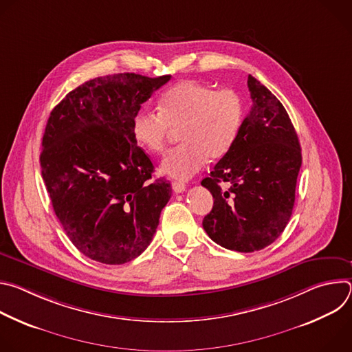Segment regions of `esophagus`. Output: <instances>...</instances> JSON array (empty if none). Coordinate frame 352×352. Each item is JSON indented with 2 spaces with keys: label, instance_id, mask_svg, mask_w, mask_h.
Returning a JSON list of instances; mask_svg holds the SVG:
<instances>
[{
  "label": "esophagus",
  "instance_id": "1",
  "mask_svg": "<svg viewBox=\"0 0 352 352\" xmlns=\"http://www.w3.org/2000/svg\"><path fill=\"white\" fill-rule=\"evenodd\" d=\"M173 189H174L175 193H181V192H184L186 189V185L184 182H181V181H174L173 182Z\"/></svg>",
  "mask_w": 352,
  "mask_h": 352
}]
</instances>
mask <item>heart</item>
<instances>
[{
    "label": "heart",
    "instance_id": "heart-1",
    "mask_svg": "<svg viewBox=\"0 0 352 352\" xmlns=\"http://www.w3.org/2000/svg\"><path fill=\"white\" fill-rule=\"evenodd\" d=\"M243 121V103L230 89L184 80L160 98L159 111L140 110L132 120V136L147 152L164 150L173 131L179 129L178 147L168 152L160 171L177 179H188L208 159L219 160L232 147Z\"/></svg>",
    "mask_w": 352,
    "mask_h": 352
}]
</instances>
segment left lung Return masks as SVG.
<instances>
[{
    "label": "left lung",
    "mask_w": 352,
    "mask_h": 352,
    "mask_svg": "<svg viewBox=\"0 0 352 352\" xmlns=\"http://www.w3.org/2000/svg\"><path fill=\"white\" fill-rule=\"evenodd\" d=\"M248 87L252 107L230 152L202 181L214 199L204 228L216 243L236 252L261 250L281 235L302 164L296 132L280 100L252 75Z\"/></svg>",
    "instance_id": "1"
}]
</instances>
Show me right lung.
<instances>
[{"label":"right lung","mask_w":352,"mask_h":352,"mask_svg":"<svg viewBox=\"0 0 352 352\" xmlns=\"http://www.w3.org/2000/svg\"><path fill=\"white\" fill-rule=\"evenodd\" d=\"M171 75L114 74L69 91L48 117L40 155L54 212L80 252L122 265L152 242L171 185L132 136L140 106Z\"/></svg>","instance_id":"add662e5"}]
</instances>
